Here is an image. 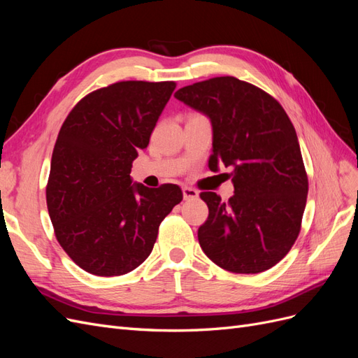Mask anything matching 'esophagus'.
Here are the masks:
<instances>
[{"mask_svg":"<svg viewBox=\"0 0 358 358\" xmlns=\"http://www.w3.org/2000/svg\"><path fill=\"white\" fill-rule=\"evenodd\" d=\"M182 192H183V199L185 200H196L199 197V191H196L194 188H189V187H183Z\"/></svg>","mask_w":358,"mask_h":358,"instance_id":"34e87169","label":"esophagus"}]
</instances>
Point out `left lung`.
Here are the masks:
<instances>
[{"mask_svg": "<svg viewBox=\"0 0 358 358\" xmlns=\"http://www.w3.org/2000/svg\"><path fill=\"white\" fill-rule=\"evenodd\" d=\"M175 96L213 129L209 169L230 167L234 196L201 192L209 216L199 229L203 252L233 273H259L282 259L300 233L308 175L284 107L233 76L180 88Z\"/></svg>", "mask_w": 358, "mask_h": 358, "instance_id": "1", "label": "left lung"}]
</instances>
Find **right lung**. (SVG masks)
<instances>
[{
    "instance_id": "1",
    "label": "right lung",
    "mask_w": 358,
    "mask_h": 358,
    "mask_svg": "<svg viewBox=\"0 0 358 358\" xmlns=\"http://www.w3.org/2000/svg\"><path fill=\"white\" fill-rule=\"evenodd\" d=\"M175 82L124 80L92 91L64 121L46 201L57 241L85 272L119 276L152 252L161 221L182 201L175 183H133Z\"/></svg>"
}]
</instances>
